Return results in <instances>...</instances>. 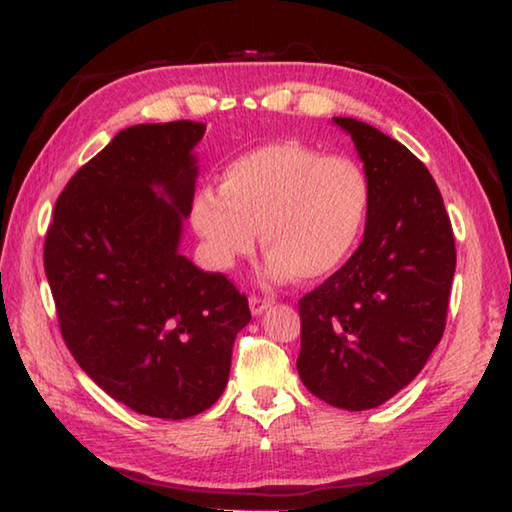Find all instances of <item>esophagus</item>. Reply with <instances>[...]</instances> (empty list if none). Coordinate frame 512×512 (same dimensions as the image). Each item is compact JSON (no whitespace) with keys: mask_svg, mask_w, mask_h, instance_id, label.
Instances as JSON below:
<instances>
[{"mask_svg":"<svg viewBox=\"0 0 512 512\" xmlns=\"http://www.w3.org/2000/svg\"><path fill=\"white\" fill-rule=\"evenodd\" d=\"M272 306V301L270 299H265V297H256V294H251L249 297V310H251V315L254 317H258V315H263V312Z\"/></svg>","mask_w":512,"mask_h":512,"instance_id":"1","label":"esophagus"}]
</instances>
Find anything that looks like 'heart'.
I'll return each instance as SVG.
<instances>
[{"mask_svg":"<svg viewBox=\"0 0 512 512\" xmlns=\"http://www.w3.org/2000/svg\"><path fill=\"white\" fill-rule=\"evenodd\" d=\"M369 209V179L353 159L279 141L233 159L220 193H197L193 227L218 270L254 254L261 231L270 279L319 281L353 256Z\"/></svg>","mask_w":512,"mask_h":512,"instance_id":"b5f03b06","label":"heart"}]
</instances>
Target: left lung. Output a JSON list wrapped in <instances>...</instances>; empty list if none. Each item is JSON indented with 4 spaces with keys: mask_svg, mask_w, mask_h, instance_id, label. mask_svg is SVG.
Wrapping results in <instances>:
<instances>
[{
    "mask_svg": "<svg viewBox=\"0 0 512 512\" xmlns=\"http://www.w3.org/2000/svg\"><path fill=\"white\" fill-rule=\"evenodd\" d=\"M333 121L362 159L371 209L355 254L299 301L297 371L319 400L364 411L405 389L441 342L456 249L423 161L369 123Z\"/></svg>",
    "mask_w": 512,
    "mask_h": 512,
    "instance_id": "1",
    "label": "left lung"
}]
</instances>
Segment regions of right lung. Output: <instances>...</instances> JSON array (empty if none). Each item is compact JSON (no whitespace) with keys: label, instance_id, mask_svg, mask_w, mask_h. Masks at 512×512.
<instances>
[{"label":"right lung","instance_id":"add662e5","mask_svg":"<svg viewBox=\"0 0 512 512\" xmlns=\"http://www.w3.org/2000/svg\"><path fill=\"white\" fill-rule=\"evenodd\" d=\"M206 125L121 130L60 193L44 272L60 333L107 396L143 416L202 414L229 380L251 312L227 276L179 254Z\"/></svg>","mask_w":512,"mask_h":512}]
</instances>
